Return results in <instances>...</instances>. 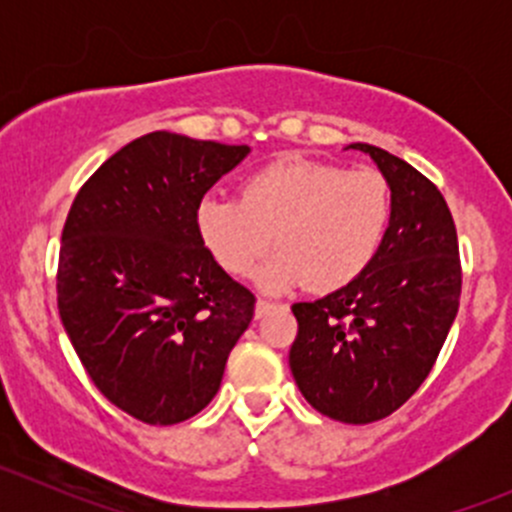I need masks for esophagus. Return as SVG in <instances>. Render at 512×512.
<instances>
[{"label":"esophagus","instance_id":"esophagus-1","mask_svg":"<svg viewBox=\"0 0 512 512\" xmlns=\"http://www.w3.org/2000/svg\"><path fill=\"white\" fill-rule=\"evenodd\" d=\"M275 307V304L272 302H267V299H257V304H255V317L260 319V317H265L267 312H270V309Z\"/></svg>","mask_w":512,"mask_h":512}]
</instances>
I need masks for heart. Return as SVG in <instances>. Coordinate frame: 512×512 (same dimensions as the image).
<instances>
[{
    "mask_svg": "<svg viewBox=\"0 0 512 512\" xmlns=\"http://www.w3.org/2000/svg\"><path fill=\"white\" fill-rule=\"evenodd\" d=\"M389 218V185L376 170L282 158L247 175L242 198L205 195L195 227L230 275H250L275 235L282 250L257 272V285L282 292L309 282L332 292L371 265Z\"/></svg>",
    "mask_w": 512,
    "mask_h": 512,
    "instance_id": "b5f03b06",
    "label": "heart"
}]
</instances>
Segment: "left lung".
Segmentation results:
<instances>
[{
	"instance_id": "1",
	"label": "left lung",
	"mask_w": 512,
	"mask_h": 512,
	"mask_svg": "<svg viewBox=\"0 0 512 512\" xmlns=\"http://www.w3.org/2000/svg\"><path fill=\"white\" fill-rule=\"evenodd\" d=\"M349 148L384 175L389 227L356 280L292 304L299 332L289 369L319 414L361 426L394 414L428 376L458 314L461 260L456 225L436 185L381 148Z\"/></svg>"
}]
</instances>
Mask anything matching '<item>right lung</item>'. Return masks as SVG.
I'll list each match as a JSON object with an SVG mask.
<instances>
[{
	"instance_id": "right-lung-1",
	"label": "right lung",
	"mask_w": 512,
	"mask_h": 512,
	"mask_svg": "<svg viewBox=\"0 0 512 512\" xmlns=\"http://www.w3.org/2000/svg\"><path fill=\"white\" fill-rule=\"evenodd\" d=\"M250 146L153 131L79 190L61 235L59 314L103 396L151 426L200 414L255 297L205 250L203 195Z\"/></svg>"
}]
</instances>
